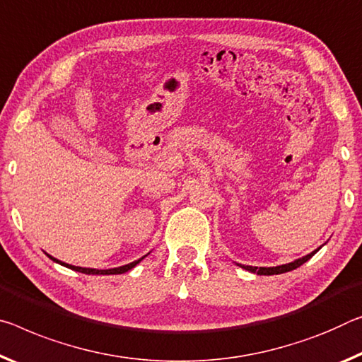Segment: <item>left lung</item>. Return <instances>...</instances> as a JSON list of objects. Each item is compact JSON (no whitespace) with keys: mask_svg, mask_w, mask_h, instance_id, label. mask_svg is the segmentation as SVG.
I'll return each instance as SVG.
<instances>
[{"mask_svg":"<svg viewBox=\"0 0 362 362\" xmlns=\"http://www.w3.org/2000/svg\"><path fill=\"white\" fill-rule=\"evenodd\" d=\"M319 250H320V248L314 250L313 253H309V255H306V256H303V257H300V259H295V261H291V262H288V264H282V266H275V267H256V266H245V264H238V262H235V264H237V266H240L242 269H245V271L251 272V274H257V275H277V274L290 272V271H293V269L303 266V264H305L306 261L311 259V257H313L315 253H317Z\"/></svg>","mask_w":362,"mask_h":362,"instance_id":"left-lung-1","label":"left lung"}]
</instances>
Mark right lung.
Wrapping results in <instances>:
<instances>
[{
  "label": "right lung",
  "mask_w": 362,
  "mask_h": 362,
  "mask_svg": "<svg viewBox=\"0 0 362 362\" xmlns=\"http://www.w3.org/2000/svg\"><path fill=\"white\" fill-rule=\"evenodd\" d=\"M47 255H48V253H47ZM148 255H150V253H148ZM148 255H145L143 257H140V259H136V261H134V262L125 264V266H119V267H112V269H90V267H80V266H72V264L62 262V261L56 259V257L49 256V255H48V257H49V259H53L54 262L61 264V266H64V267H67V269H72V271L82 272V274H88V275H90V274H91V275H116V274H125V272H129L130 269H134V267L136 266V264L141 262V259H145V257H146Z\"/></svg>",
  "instance_id": "obj_1"
}]
</instances>
